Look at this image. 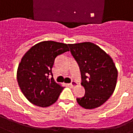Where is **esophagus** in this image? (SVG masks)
<instances>
[{
	"instance_id": "obj_1",
	"label": "esophagus",
	"mask_w": 133,
	"mask_h": 133,
	"mask_svg": "<svg viewBox=\"0 0 133 133\" xmlns=\"http://www.w3.org/2000/svg\"><path fill=\"white\" fill-rule=\"evenodd\" d=\"M70 86H71V87H75V86H77V83L76 81H72L70 83Z\"/></svg>"
}]
</instances>
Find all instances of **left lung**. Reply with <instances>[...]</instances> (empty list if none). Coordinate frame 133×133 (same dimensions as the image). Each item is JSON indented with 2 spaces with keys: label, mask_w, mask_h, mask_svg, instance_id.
Masks as SVG:
<instances>
[{
  "label": "left lung",
  "mask_w": 133,
  "mask_h": 133,
  "mask_svg": "<svg viewBox=\"0 0 133 133\" xmlns=\"http://www.w3.org/2000/svg\"><path fill=\"white\" fill-rule=\"evenodd\" d=\"M70 52L78 64L81 85L85 95L77 102L85 109L99 107L115 91L117 70L111 57L91 42L68 44Z\"/></svg>",
  "instance_id": "1"
}]
</instances>
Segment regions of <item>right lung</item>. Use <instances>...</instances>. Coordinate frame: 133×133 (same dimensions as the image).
Listing matches in <instances>:
<instances>
[{"label":"right lung","mask_w":133,"mask_h":133,"mask_svg":"<svg viewBox=\"0 0 133 133\" xmlns=\"http://www.w3.org/2000/svg\"><path fill=\"white\" fill-rule=\"evenodd\" d=\"M69 51L68 44L44 41L25 53L17 70L18 86L34 105L47 107L56 102L63 87L54 81L52 68L55 57Z\"/></svg>","instance_id":"add662e5"}]
</instances>
